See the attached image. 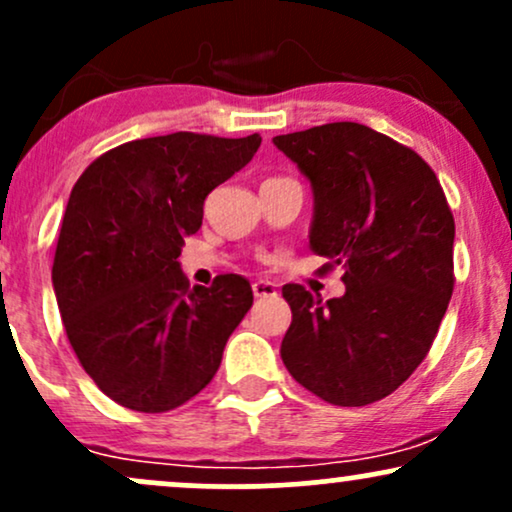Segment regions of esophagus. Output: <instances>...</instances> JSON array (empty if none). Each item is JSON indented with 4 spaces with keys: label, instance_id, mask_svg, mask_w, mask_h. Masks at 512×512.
<instances>
[{
    "label": "esophagus",
    "instance_id": "34e87169",
    "mask_svg": "<svg viewBox=\"0 0 512 512\" xmlns=\"http://www.w3.org/2000/svg\"><path fill=\"white\" fill-rule=\"evenodd\" d=\"M252 293H255V298H272L276 296V289L272 281H255L252 284Z\"/></svg>",
    "mask_w": 512,
    "mask_h": 512
}]
</instances>
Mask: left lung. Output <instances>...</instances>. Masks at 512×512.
I'll return each mask as SVG.
<instances>
[{
	"mask_svg": "<svg viewBox=\"0 0 512 512\" xmlns=\"http://www.w3.org/2000/svg\"><path fill=\"white\" fill-rule=\"evenodd\" d=\"M315 192L310 248L342 267L346 293L286 284L291 327L281 358L296 383L337 407H366L424 361L448 310L455 219L433 168L358 122L274 137Z\"/></svg>",
	"mask_w": 512,
	"mask_h": 512,
	"instance_id": "8db88e82",
	"label": "left lung"
}]
</instances>
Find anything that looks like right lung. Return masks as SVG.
<instances>
[{
    "mask_svg": "<svg viewBox=\"0 0 512 512\" xmlns=\"http://www.w3.org/2000/svg\"><path fill=\"white\" fill-rule=\"evenodd\" d=\"M260 144V134L134 139L76 180L52 286L76 358L122 407L170 411L219 370L252 289L238 274L190 289L178 257L202 226L209 192L248 166Z\"/></svg>",
    "mask_w": 512,
    "mask_h": 512,
    "instance_id": "right-lung-1",
    "label": "right lung"
}]
</instances>
